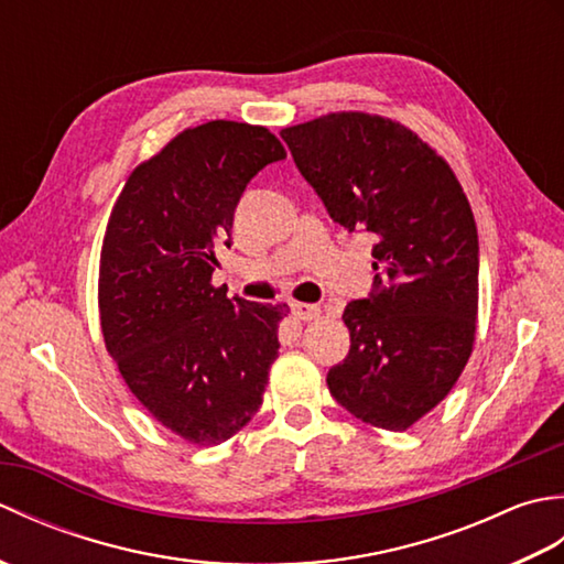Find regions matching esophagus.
Here are the masks:
<instances>
[{"instance_id": "obj_1", "label": "esophagus", "mask_w": 564, "mask_h": 564, "mask_svg": "<svg viewBox=\"0 0 564 564\" xmlns=\"http://www.w3.org/2000/svg\"><path fill=\"white\" fill-rule=\"evenodd\" d=\"M291 307H293V315L303 322H310L319 315V307L310 303H291Z\"/></svg>"}]
</instances>
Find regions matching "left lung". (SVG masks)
I'll use <instances>...</instances> for the list:
<instances>
[{"label":"left lung","instance_id":"obj_1","mask_svg":"<svg viewBox=\"0 0 564 564\" xmlns=\"http://www.w3.org/2000/svg\"><path fill=\"white\" fill-rule=\"evenodd\" d=\"M332 220L376 237V289L351 301V349L329 368L356 419L406 431L446 398L477 329V227L448 162L410 128L339 111L281 130Z\"/></svg>","mask_w":564,"mask_h":564}]
</instances>
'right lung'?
Masks as SVG:
<instances>
[{
  "mask_svg": "<svg viewBox=\"0 0 564 564\" xmlns=\"http://www.w3.org/2000/svg\"><path fill=\"white\" fill-rule=\"evenodd\" d=\"M285 158L269 128L208 121L138 164L106 225L99 315L106 351L138 402L194 446L242 429L263 400L289 305L210 283L237 200Z\"/></svg>",
  "mask_w": 564,
  "mask_h": 564,
  "instance_id": "1",
  "label": "right lung"
}]
</instances>
